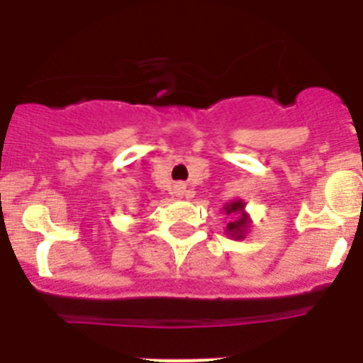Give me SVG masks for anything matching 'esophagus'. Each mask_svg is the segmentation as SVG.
Masks as SVG:
<instances>
[{
	"mask_svg": "<svg viewBox=\"0 0 363 363\" xmlns=\"http://www.w3.org/2000/svg\"><path fill=\"white\" fill-rule=\"evenodd\" d=\"M174 194H176V196H184V194H185V185L184 184H176L174 185Z\"/></svg>",
	"mask_w": 363,
	"mask_h": 363,
	"instance_id": "34e87169",
	"label": "esophagus"
}]
</instances>
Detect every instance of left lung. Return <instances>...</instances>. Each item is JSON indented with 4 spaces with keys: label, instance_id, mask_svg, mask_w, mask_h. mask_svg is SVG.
I'll list each match as a JSON object with an SVG mask.
<instances>
[{
    "label": "left lung",
    "instance_id": "1",
    "mask_svg": "<svg viewBox=\"0 0 363 363\" xmlns=\"http://www.w3.org/2000/svg\"><path fill=\"white\" fill-rule=\"evenodd\" d=\"M225 211H227V214H233V213L240 214L243 211V203H242V201H234V203L227 205ZM247 223H249V221H247V216H245V214H242V218H240V220L233 221V223H229V225H227V230L233 234L234 238L240 240L243 236V230H245Z\"/></svg>",
    "mask_w": 363,
    "mask_h": 363
}]
</instances>
